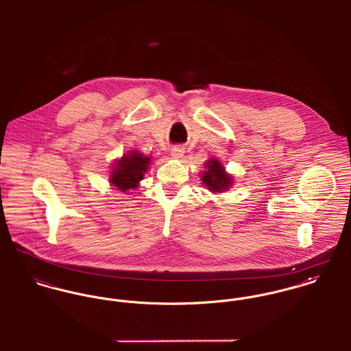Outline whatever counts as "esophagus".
<instances>
[{
  "label": "esophagus",
  "mask_w": 351,
  "mask_h": 351,
  "mask_svg": "<svg viewBox=\"0 0 351 351\" xmlns=\"http://www.w3.org/2000/svg\"><path fill=\"white\" fill-rule=\"evenodd\" d=\"M184 152H185V150H184L181 146H176V147H173V149L170 150V155H171V158H174V159H180V158H182Z\"/></svg>",
  "instance_id": "obj_1"
}]
</instances>
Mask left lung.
<instances>
[{
    "label": "left lung",
    "mask_w": 351,
    "mask_h": 351,
    "mask_svg": "<svg viewBox=\"0 0 351 351\" xmlns=\"http://www.w3.org/2000/svg\"><path fill=\"white\" fill-rule=\"evenodd\" d=\"M206 170L201 176L204 185L212 192H223L232 184V178L224 171L221 163L217 159H210L205 165Z\"/></svg>",
    "instance_id": "1"
}]
</instances>
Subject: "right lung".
<instances>
[{
    "mask_svg": "<svg viewBox=\"0 0 351 351\" xmlns=\"http://www.w3.org/2000/svg\"><path fill=\"white\" fill-rule=\"evenodd\" d=\"M150 159L136 151L124 155L113 169L110 182L123 192L136 188L138 182L143 180L145 173L147 171Z\"/></svg>",
    "mask_w": 351,
    "mask_h": 351,
    "instance_id": "right-lung-1",
    "label": "right lung"
}]
</instances>
